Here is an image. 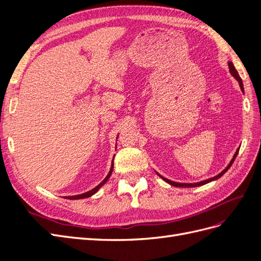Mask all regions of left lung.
Returning a JSON list of instances; mask_svg holds the SVG:
<instances>
[{
  "label": "left lung",
  "instance_id": "obj_1",
  "mask_svg": "<svg viewBox=\"0 0 261 261\" xmlns=\"http://www.w3.org/2000/svg\"><path fill=\"white\" fill-rule=\"evenodd\" d=\"M228 68H230V72H231V74H232V76H234L235 77V80L239 82V84H240V87H241V89H242V91H244V87H243V82H242V80H241V77H240V75H239V73H238V70L235 69V67H234V65H233V63L232 62H228ZM239 150L240 149H238L236 150V152H235V154H234V156H233V159L231 160V162L228 163V165L227 167L221 172V173H219V174L217 175V176H213V177H211V178H208V179H204V180H202V181H199V183H189V184H187V183H176V181H173V180H170V179H168V178H165V177H163V176H161L160 174H159V176L160 177H162V179L163 180H165L167 181V183H169V184H171V185H173V186H176V187H196V186H201V185H204V184H207V183H209V181H212V180H216V179H218V178H220L221 176H222L224 173L231 168V165L233 164V162H234V160H235V158H236V155H238V153H239Z\"/></svg>",
  "mask_w": 261,
  "mask_h": 261
}]
</instances>
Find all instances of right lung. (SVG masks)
Segmentation results:
<instances>
[{"label":"right lung","instance_id":"1","mask_svg":"<svg viewBox=\"0 0 261 261\" xmlns=\"http://www.w3.org/2000/svg\"><path fill=\"white\" fill-rule=\"evenodd\" d=\"M112 171H113V162H112V167H111V170H110V172H109V174L97 187H94L93 189H91V191L87 192V193H84V194H81V195H76V196H68V197H65V198H67V199H83V198H87V197L92 196L93 194H96L99 191V188L102 187L107 183V180L110 178V176H111V174H112Z\"/></svg>","mask_w":261,"mask_h":261}]
</instances>
